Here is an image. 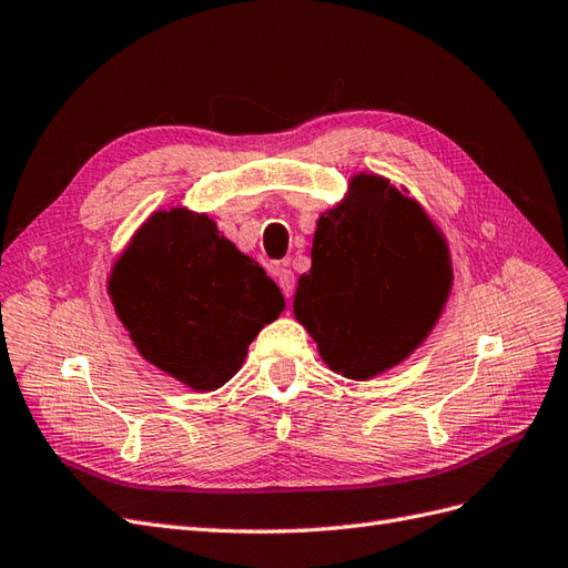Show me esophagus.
Returning a JSON list of instances; mask_svg holds the SVG:
<instances>
[{"label": "esophagus", "mask_w": 568, "mask_h": 568, "mask_svg": "<svg viewBox=\"0 0 568 568\" xmlns=\"http://www.w3.org/2000/svg\"><path fill=\"white\" fill-rule=\"evenodd\" d=\"M272 274H274V277H277V284H280V288H282V294H284L286 298L294 296V288H296L294 272H291L286 265H277V267L272 270Z\"/></svg>", "instance_id": "1"}]
</instances>
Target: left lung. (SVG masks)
<instances>
[{
	"mask_svg": "<svg viewBox=\"0 0 568 568\" xmlns=\"http://www.w3.org/2000/svg\"><path fill=\"white\" fill-rule=\"evenodd\" d=\"M311 255L294 313L324 363L348 379L405 359L450 294L443 236L417 201L376 175H357L351 196L320 217Z\"/></svg>",
	"mask_w": 568,
	"mask_h": 568,
	"instance_id": "1",
	"label": "left lung"
}]
</instances>
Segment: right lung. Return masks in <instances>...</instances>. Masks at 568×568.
<instances>
[{
    "label": "right lung",
    "mask_w": 568,
    "mask_h": 568,
    "mask_svg": "<svg viewBox=\"0 0 568 568\" xmlns=\"http://www.w3.org/2000/svg\"><path fill=\"white\" fill-rule=\"evenodd\" d=\"M109 291L140 353L196 390L227 384L257 332L284 311L265 270L209 215L184 209L149 217L115 263Z\"/></svg>",
    "instance_id": "right-lung-1"
}]
</instances>
